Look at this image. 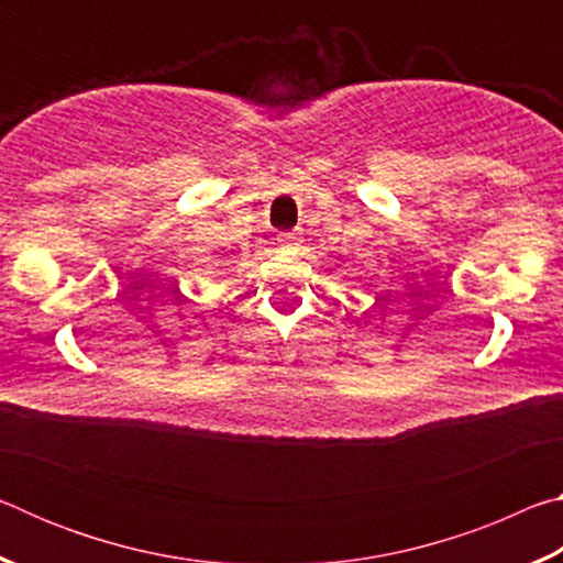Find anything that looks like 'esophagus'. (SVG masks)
I'll use <instances>...</instances> for the list:
<instances>
[{"label":"esophagus","mask_w":563,"mask_h":563,"mask_svg":"<svg viewBox=\"0 0 563 563\" xmlns=\"http://www.w3.org/2000/svg\"><path fill=\"white\" fill-rule=\"evenodd\" d=\"M278 241L283 247H288V251H292V247H298L302 243V233L300 231H288V233H280Z\"/></svg>","instance_id":"1"}]
</instances>
